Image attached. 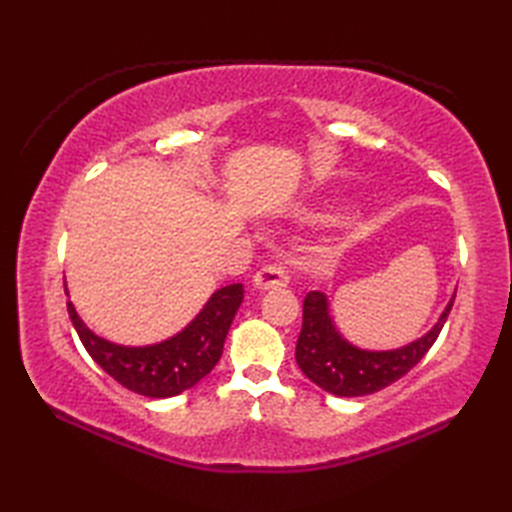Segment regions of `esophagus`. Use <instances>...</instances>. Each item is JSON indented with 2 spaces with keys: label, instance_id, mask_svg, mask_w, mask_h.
<instances>
[{
  "label": "esophagus",
  "instance_id": "esophagus-1",
  "mask_svg": "<svg viewBox=\"0 0 512 512\" xmlns=\"http://www.w3.org/2000/svg\"><path fill=\"white\" fill-rule=\"evenodd\" d=\"M290 284L288 270L279 264H268L262 270H257L253 277V286L259 290H270V288H286Z\"/></svg>",
  "mask_w": 512,
  "mask_h": 512
}]
</instances>
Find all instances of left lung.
Listing matches in <instances>:
<instances>
[{"label": "left lung", "mask_w": 512, "mask_h": 512, "mask_svg": "<svg viewBox=\"0 0 512 512\" xmlns=\"http://www.w3.org/2000/svg\"><path fill=\"white\" fill-rule=\"evenodd\" d=\"M453 299L455 295L447 303L438 323L422 339L400 347V350L369 352L343 339L332 323L328 297L312 290L303 299V325L295 358L301 372L312 383L334 396L352 398L374 394V391L396 383L431 350L453 308Z\"/></svg>", "instance_id": "8db88e82"}]
</instances>
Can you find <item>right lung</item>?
Returning a JSON list of instances; mask_svg holds the SVG:
<instances>
[{
  "label": "right lung",
  "instance_id": "obj_1",
  "mask_svg": "<svg viewBox=\"0 0 512 512\" xmlns=\"http://www.w3.org/2000/svg\"><path fill=\"white\" fill-rule=\"evenodd\" d=\"M242 299V284L215 290L187 328L167 341L145 347L116 345L96 336L76 314L72 301H68V314L85 350L116 383L140 396L169 398L200 383L220 361L224 339Z\"/></svg>",
  "mask_w": 512,
  "mask_h": 512
}]
</instances>
